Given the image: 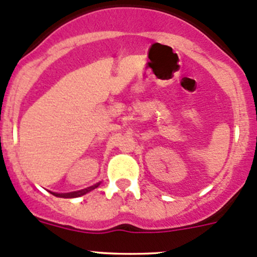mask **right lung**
<instances>
[{"label": "right lung", "instance_id": "obj_1", "mask_svg": "<svg viewBox=\"0 0 257 257\" xmlns=\"http://www.w3.org/2000/svg\"><path fill=\"white\" fill-rule=\"evenodd\" d=\"M99 183H97V185L92 186V187L90 188H86V190H82V191H77V192H69V193H55V192H51L54 194V196L56 197H63V198H75V197H80V196H83V194H86L88 192V191L93 190V188L98 187Z\"/></svg>", "mask_w": 257, "mask_h": 257}]
</instances>
